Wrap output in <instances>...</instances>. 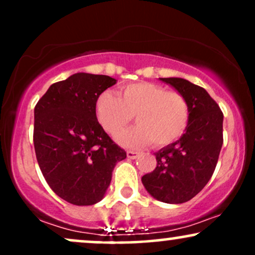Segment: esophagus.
I'll return each mask as SVG.
<instances>
[{"label":"esophagus","mask_w":255,"mask_h":255,"mask_svg":"<svg viewBox=\"0 0 255 255\" xmlns=\"http://www.w3.org/2000/svg\"><path fill=\"white\" fill-rule=\"evenodd\" d=\"M137 156H139V152H136V151H127V157L129 158V159H135Z\"/></svg>","instance_id":"1"}]
</instances>
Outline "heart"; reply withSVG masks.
<instances>
[{"label":"heart","instance_id":"b5f03b06","mask_svg":"<svg viewBox=\"0 0 255 255\" xmlns=\"http://www.w3.org/2000/svg\"><path fill=\"white\" fill-rule=\"evenodd\" d=\"M135 118L136 126L118 137L127 147L150 144L164 146L182 136L189 121L187 101L176 91L152 83H135L120 92L105 91L96 101V116L102 128L115 136Z\"/></svg>","mask_w":255,"mask_h":255}]
</instances>
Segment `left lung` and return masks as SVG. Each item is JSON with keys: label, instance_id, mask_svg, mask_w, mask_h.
<instances>
[{"label": "left lung", "instance_id": "8db88e82", "mask_svg": "<svg viewBox=\"0 0 255 255\" xmlns=\"http://www.w3.org/2000/svg\"><path fill=\"white\" fill-rule=\"evenodd\" d=\"M187 101L189 121L182 136L154 153L157 166L141 177L151 197L182 204L206 186L223 145V113L207 91L182 78H159Z\"/></svg>", "mask_w": 255, "mask_h": 255}]
</instances>
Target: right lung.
Instances as JSON below:
<instances>
[{
    "label": "right lung",
    "mask_w": 255,
    "mask_h": 255,
    "mask_svg": "<svg viewBox=\"0 0 255 255\" xmlns=\"http://www.w3.org/2000/svg\"><path fill=\"white\" fill-rule=\"evenodd\" d=\"M116 81L108 75L77 73L52 84L34 108L38 164L52 191L73 205L101 201L116 163L127 156L96 116V101Z\"/></svg>",
    "instance_id": "1"
}]
</instances>
